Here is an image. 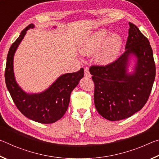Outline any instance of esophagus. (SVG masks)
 <instances>
[{"mask_svg": "<svg viewBox=\"0 0 159 159\" xmlns=\"http://www.w3.org/2000/svg\"><path fill=\"white\" fill-rule=\"evenodd\" d=\"M84 74H85V77H86V78H90L91 77L90 71H89V70H88V68H85L84 69Z\"/></svg>", "mask_w": 159, "mask_h": 159, "instance_id": "34e87169", "label": "esophagus"}]
</instances>
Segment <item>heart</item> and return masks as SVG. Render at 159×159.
<instances>
[{"label": "heart", "mask_w": 159, "mask_h": 159, "mask_svg": "<svg viewBox=\"0 0 159 159\" xmlns=\"http://www.w3.org/2000/svg\"><path fill=\"white\" fill-rule=\"evenodd\" d=\"M123 40L119 34L113 33L106 29H100L88 37L80 47L83 55H91L99 50L95 55L96 62L107 65L115 61L120 52Z\"/></svg>", "instance_id": "b5f03b06"}]
</instances>
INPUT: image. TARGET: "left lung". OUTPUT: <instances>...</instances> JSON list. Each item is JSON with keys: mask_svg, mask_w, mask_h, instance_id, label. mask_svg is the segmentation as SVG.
I'll return each instance as SVG.
<instances>
[{"mask_svg": "<svg viewBox=\"0 0 159 159\" xmlns=\"http://www.w3.org/2000/svg\"><path fill=\"white\" fill-rule=\"evenodd\" d=\"M130 29L125 50L114 62L92 66L90 73L95 83L94 101L97 111L109 120H120L142 109L149 99L156 76L153 51L149 40L134 24ZM132 57L134 71L128 72Z\"/></svg>", "mask_w": 159, "mask_h": 159, "instance_id": "obj_1", "label": "left lung"}]
</instances>
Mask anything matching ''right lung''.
<instances>
[{"label": "right lung", "instance_id": "obj_1", "mask_svg": "<svg viewBox=\"0 0 159 159\" xmlns=\"http://www.w3.org/2000/svg\"><path fill=\"white\" fill-rule=\"evenodd\" d=\"M34 26L33 24L26 26L10 47L7 56L5 79L13 102L21 114L34 121L48 124L60 120L66 113L71 91L84 76V70L81 68L75 73L61 75L48 89L40 93L30 94L21 89L14 74V55L26 31Z\"/></svg>", "mask_w": 159, "mask_h": 159}]
</instances>
